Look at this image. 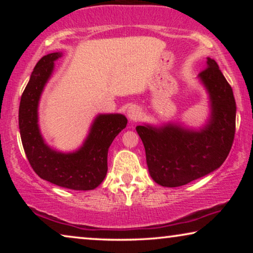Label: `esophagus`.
I'll list each match as a JSON object with an SVG mask.
<instances>
[{"label":"esophagus","instance_id":"34e87169","mask_svg":"<svg viewBox=\"0 0 253 253\" xmlns=\"http://www.w3.org/2000/svg\"><path fill=\"white\" fill-rule=\"evenodd\" d=\"M141 115V109L136 105H132L129 107L127 109V117H129L130 121H136L140 117Z\"/></svg>","mask_w":253,"mask_h":253}]
</instances>
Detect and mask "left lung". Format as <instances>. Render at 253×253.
<instances>
[{"mask_svg": "<svg viewBox=\"0 0 253 253\" xmlns=\"http://www.w3.org/2000/svg\"><path fill=\"white\" fill-rule=\"evenodd\" d=\"M198 78L210 95L211 116L206 126L199 130L175 123L136 127L151 177L162 186L185 185L214 171L226 160L233 145L236 102L231 86L210 57Z\"/></svg>", "mask_w": 253, "mask_h": 253, "instance_id": "1", "label": "left lung"}]
</instances>
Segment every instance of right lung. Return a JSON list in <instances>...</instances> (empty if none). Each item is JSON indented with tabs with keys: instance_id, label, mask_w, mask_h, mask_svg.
Listing matches in <instances>:
<instances>
[{
	"instance_id": "obj_1",
	"label": "right lung",
	"mask_w": 253,
	"mask_h": 253,
	"mask_svg": "<svg viewBox=\"0 0 253 253\" xmlns=\"http://www.w3.org/2000/svg\"><path fill=\"white\" fill-rule=\"evenodd\" d=\"M62 53L41 58L33 69L19 105V130L24 151L37 175L55 185L71 190H93L106 177L108 148L126 126L122 114H100L79 150L62 153L44 143L38 124V107L44 85L54 70V61Z\"/></svg>"
}]
</instances>
